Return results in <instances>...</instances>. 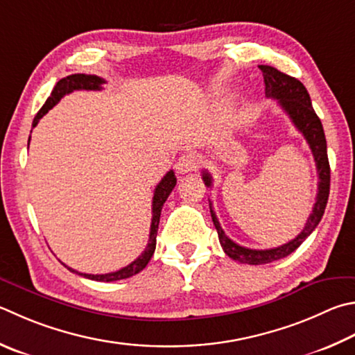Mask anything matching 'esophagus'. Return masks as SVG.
Here are the masks:
<instances>
[{"instance_id":"1","label":"esophagus","mask_w":355,"mask_h":355,"mask_svg":"<svg viewBox=\"0 0 355 355\" xmlns=\"http://www.w3.org/2000/svg\"><path fill=\"white\" fill-rule=\"evenodd\" d=\"M197 157L194 153H184L183 157H180L177 164H175V169L178 173H188L197 169Z\"/></svg>"}]
</instances>
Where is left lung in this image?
Wrapping results in <instances>:
<instances>
[{
    "label": "left lung",
    "mask_w": 355,
    "mask_h": 355,
    "mask_svg": "<svg viewBox=\"0 0 355 355\" xmlns=\"http://www.w3.org/2000/svg\"><path fill=\"white\" fill-rule=\"evenodd\" d=\"M259 69L262 71L263 83H266V96L278 101V104L282 107L288 118L292 119L295 127L302 133V137L306 138L309 147H311L312 155L317 164L318 172V194L317 200H315L312 214L309 216L306 227L302 228L301 233L292 239L290 242L281 245V247L270 248V250H253L242 247L233 242L230 237L225 234L220 223H218L216 212L212 211V206L209 203L211 217L214 222V227L217 230L218 241L225 253H227L231 259L239 261L242 263H250V266H261V263H268L273 261L282 259V257L288 256L290 253L300 247L309 236L312 234V231L317 228L321 217L324 214L327 198H329V188H331V167L329 159H327V146H326V137L321 121L315 113L311 96H309L306 87L302 83L290 77L284 73H281L273 67L268 65H259ZM203 182L205 184L211 186L212 178L211 173L203 171Z\"/></svg>",
    "instance_id": "left-lung-1"
}]
</instances>
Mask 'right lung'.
Returning a JSON list of instances; mask_svg holds the SVG:
<instances>
[{
    "label": "right lung",
    "instance_id": "1",
    "mask_svg": "<svg viewBox=\"0 0 355 355\" xmlns=\"http://www.w3.org/2000/svg\"><path fill=\"white\" fill-rule=\"evenodd\" d=\"M102 83H105V80L93 74H71V76L63 77V79H60L55 83L53 93H51L46 102H44V105L40 108V112L35 114L34 121H32V127H35L38 124V121H40L43 116L51 110V108H53L55 104H59V101L65 94L73 93L76 89H93V92H99V89H102ZM29 141H31V137H29ZM175 184H177L175 173H173V171H169L155 188V192H153V202H152V223H150V233H149V243H147V247L144 248L143 253H141V256H138L132 263H128L127 267L118 270V272H112L105 275L80 273V272H76L73 268H69L68 266H65V263H63V266H65L69 272L80 275L83 278L93 279V281H102V282L125 279L139 273L141 270L146 268V266L150 261V257L153 256V253H155L161 209H163V205L167 200V197H169L172 189L175 188Z\"/></svg>",
    "mask_w": 355,
    "mask_h": 355
}]
</instances>
